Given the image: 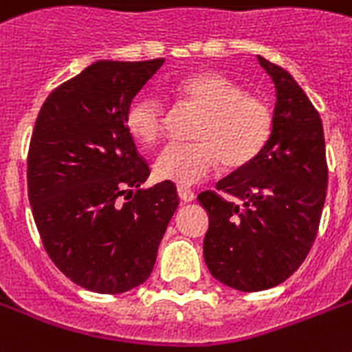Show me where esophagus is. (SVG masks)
I'll return each instance as SVG.
<instances>
[{
    "label": "esophagus",
    "instance_id": "1",
    "mask_svg": "<svg viewBox=\"0 0 352 352\" xmlns=\"http://www.w3.org/2000/svg\"><path fill=\"white\" fill-rule=\"evenodd\" d=\"M177 193H179V197H181V201H184V203H192L193 199H195L193 190H190L188 186H179L177 188Z\"/></svg>",
    "mask_w": 352,
    "mask_h": 352
}]
</instances>
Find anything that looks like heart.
Segmentation results:
<instances>
[{
    "instance_id": "b5f03b06",
    "label": "heart",
    "mask_w": 352,
    "mask_h": 352,
    "mask_svg": "<svg viewBox=\"0 0 352 352\" xmlns=\"http://www.w3.org/2000/svg\"><path fill=\"white\" fill-rule=\"evenodd\" d=\"M171 95L179 104L195 107L201 117L193 126V142L168 144L157 155L153 171L162 181L192 186L208 179L221 162L226 170H239L270 140V107L223 74H188L171 85ZM126 127L137 142L153 146L162 135L164 106L155 96H137L126 109Z\"/></svg>"
}]
</instances>
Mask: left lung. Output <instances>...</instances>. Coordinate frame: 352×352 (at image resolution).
I'll return each mask as SVG.
<instances>
[{"instance_id": "8db88e82", "label": "left lung", "mask_w": 352, "mask_h": 352, "mask_svg": "<svg viewBox=\"0 0 352 352\" xmlns=\"http://www.w3.org/2000/svg\"><path fill=\"white\" fill-rule=\"evenodd\" d=\"M276 87L270 140L250 164L199 193L208 212L204 261L223 285L272 289L300 268L316 239L327 195L320 113L283 67L257 56Z\"/></svg>"}]
</instances>
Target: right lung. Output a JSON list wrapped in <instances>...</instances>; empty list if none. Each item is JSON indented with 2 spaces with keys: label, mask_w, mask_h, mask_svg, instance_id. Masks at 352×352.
I'll list each match as a JSON object with an SVG mask.
<instances>
[{
  "label": "right lung",
  "mask_w": 352,
  "mask_h": 352,
  "mask_svg": "<svg viewBox=\"0 0 352 352\" xmlns=\"http://www.w3.org/2000/svg\"><path fill=\"white\" fill-rule=\"evenodd\" d=\"M162 63L95 62L58 85L36 118L27 159L36 228L52 263L98 294L149 278L179 206L173 182L140 188L149 166L126 127L127 106Z\"/></svg>",
  "instance_id": "right-lung-1"
}]
</instances>
